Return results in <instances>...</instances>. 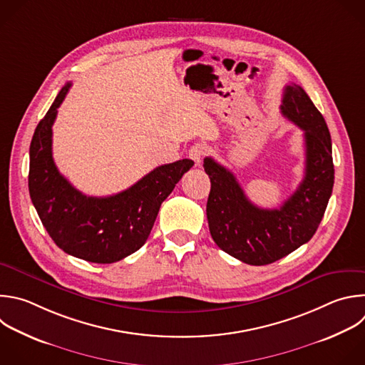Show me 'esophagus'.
Here are the masks:
<instances>
[{
    "label": "esophagus",
    "mask_w": 365,
    "mask_h": 365,
    "mask_svg": "<svg viewBox=\"0 0 365 365\" xmlns=\"http://www.w3.org/2000/svg\"><path fill=\"white\" fill-rule=\"evenodd\" d=\"M203 155H205V148L202 145H195L190 148L189 150V158L195 162V165L200 166L202 163V159H203Z\"/></svg>",
    "instance_id": "esophagus-1"
}]
</instances>
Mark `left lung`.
<instances>
[{"label": "left lung", "instance_id": "1", "mask_svg": "<svg viewBox=\"0 0 365 365\" xmlns=\"http://www.w3.org/2000/svg\"><path fill=\"white\" fill-rule=\"evenodd\" d=\"M281 113L304 130L305 176L279 207L254 205L230 170L212 158L203 160L210 179L206 216L215 244L257 267L272 264L307 244L322 220L334 186L329 130L301 86H285Z\"/></svg>", "mask_w": 365, "mask_h": 365}]
</instances>
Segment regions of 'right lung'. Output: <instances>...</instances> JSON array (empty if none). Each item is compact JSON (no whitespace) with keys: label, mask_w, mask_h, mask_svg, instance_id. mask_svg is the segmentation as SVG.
I'll return each instance as SVG.
<instances>
[{"label":"right lung","mask_w":365,"mask_h":365,"mask_svg":"<svg viewBox=\"0 0 365 365\" xmlns=\"http://www.w3.org/2000/svg\"><path fill=\"white\" fill-rule=\"evenodd\" d=\"M70 87L67 83L60 90L36 128L30 145L29 190L46 230L60 250L88 262L113 264L145 245L162 202L193 160L162 165L111 196L83 195L58 172L51 148L57 108Z\"/></svg>","instance_id":"right-lung-1"}]
</instances>
